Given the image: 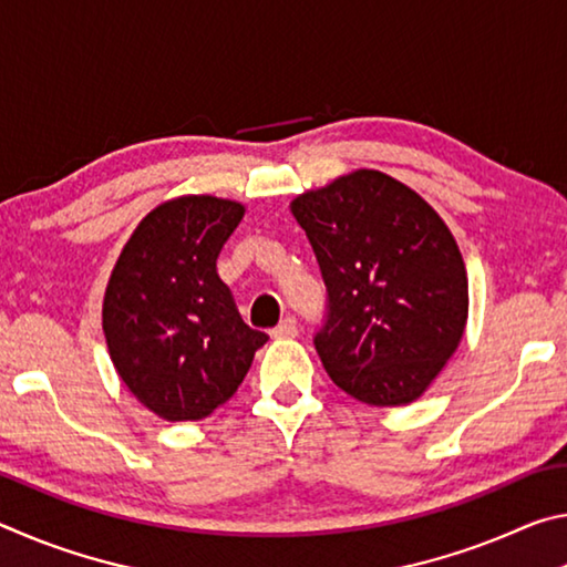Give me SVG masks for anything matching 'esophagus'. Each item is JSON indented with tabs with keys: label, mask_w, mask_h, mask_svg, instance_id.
I'll return each instance as SVG.
<instances>
[{
	"label": "esophagus",
	"mask_w": 567,
	"mask_h": 567,
	"mask_svg": "<svg viewBox=\"0 0 567 567\" xmlns=\"http://www.w3.org/2000/svg\"><path fill=\"white\" fill-rule=\"evenodd\" d=\"M272 338H277V340L297 338V322H295L292 318H285V320L272 330Z\"/></svg>",
	"instance_id": "1"
}]
</instances>
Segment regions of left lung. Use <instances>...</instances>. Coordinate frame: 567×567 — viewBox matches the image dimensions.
I'll return each instance as SVG.
<instances>
[{
	"label": "left lung",
	"instance_id": "1",
	"mask_svg": "<svg viewBox=\"0 0 567 567\" xmlns=\"http://www.w3.org/2000/svg\"><path fill=\"white\" fill-rule=\"evenodd\" d=\"M318 257L330 318L315 338L328 375L375 408L415 402L465 334L463 252L405 182L354 169L290 203Z\"/></svg>",
	"mask_w": 567,
	"mask_h": 567
}]
</instances>
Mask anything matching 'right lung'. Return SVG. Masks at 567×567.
<instances>
[{
    "label": "right lung",
    "mask_w": 567,
    "mask_h": 567,
    "mask_svg": "<svg viewBox=\"0 0 567 567\" xmlns=\"http://www.w3.org/2000/svg\"><path fill=\"white\" fill-rule=\"evenodd\" d=\"M245 215L237 199L179 195L140 219L102 300L120 380L167 422L203 420L245 380L265 332L239 318L217 255Z\"/></svg>",
    "instance_id": "obj_1"
}]
</instances>
